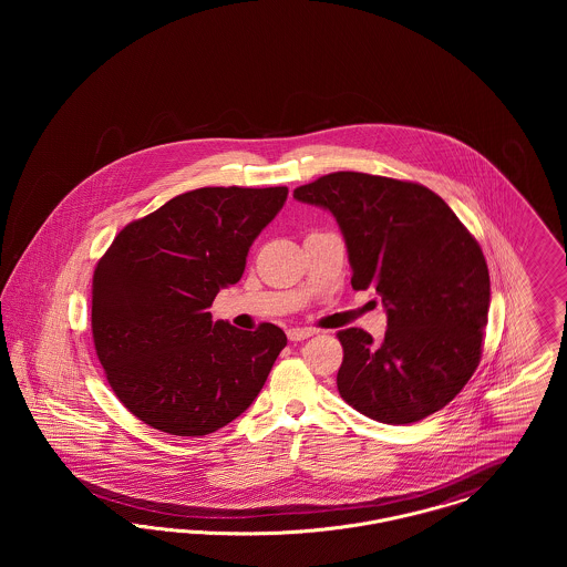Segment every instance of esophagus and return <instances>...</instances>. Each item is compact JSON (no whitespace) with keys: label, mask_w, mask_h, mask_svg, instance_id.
I'll list each match as a JSON object with an SVG mask.
<instances>
[{"label":"esophagus","mask_w":567,"mask_h":567,"mask_svg":"<svg viewBox=\"0 0 567 567\" xmlns=\"http://www.w3.org/2000/svg\"><path fill=\"white\" fill-rule=\"evenodd\" d=\"M289 340L291 342H301V340H308L310 336H315V329H308V327H293L287 331Z\"/></svg>","instance_id":"34e87169"}]
</instances>
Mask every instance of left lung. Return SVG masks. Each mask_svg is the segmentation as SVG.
<instances>
[{"label":"left lung","instance_id":"8db88e82","mask_svg":"<svg viewBox=\"0 0 567 567\" xmlns=\"http://www.w3.org/2000/svg\"><path fill=\"white\" fill-rule=\"evenodd\" d=\"M293 197L336 216L352 289H377L386 310L380 342L357 327L338 331L342 400L386 425L442 410L483 354L491 282L476 238L440 195L416 183L333 172Z\"/></svg>","mask_w":567,"mask_h":567}]
</instances>
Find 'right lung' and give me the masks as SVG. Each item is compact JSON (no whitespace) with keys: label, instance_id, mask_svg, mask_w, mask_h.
<instances>
[{"label":"right lung","instance_id":"obj_1","mask_svg":"<svg viewBox=\"0 0 567 567\" xmlns=\"http://www.w3.org/2000/svg\"><path fill=\"white\" fill-rule=\"evenodd\" d=\"M287 187H204L137 218L93 271L91 327L114 395L153 430L208 435L238 419L287 347L280 327L213 323L216 293L243 278L248 248Z\"/></svg>","mask_w":567,"mask_h":567}]
</instances>
